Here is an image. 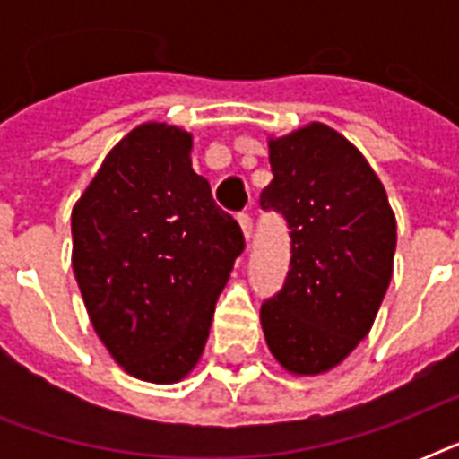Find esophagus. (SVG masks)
Returning a JSON list of instances; mask_svg holds the SVG:
<instances>
[{"instance_id": "obj_1", "label": "esophagus", "mask_w": 459, "mask_h": 459, "mask_svg": "<svg viewBox=\"0 0 459 459\" xmlns=\"http://www.w3.org/2000/svg\"><path fill=\"white\" fill-rule=\"evenodd\" d=\"M238 223H240V229H243L245 240L250 243V238H252V216L250 214H238Z\"/></svg>"}]
</instances>
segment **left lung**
I'll use <instances>...</instances> for the list:
<instances>
[{"label": "left lung", "mask_w": 459, "mask_h": 459, "mask_svg": "<svg viewBox=\"0 0 459 459\" xmlns=\"http://www.w3.org/2000/svg\"><path fill=\"white\" fill-rule=\"evenodd\" d=\"M273 180L262 209L290 229V269L259 319L276 362L316 377L369 333L393 276L395 214L384 183L350 140L324 124L269 138Z\"/></svg>", "instance_id": "1"}]
</instances>
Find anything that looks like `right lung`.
<instances>
[{
    "label": "right lung",
    "mask_w": 459,
    "mask_h": 459,
    "mask_svg": "<svg viewBox=\"0 0 459 459\" xmlns=\"http://www.w3.org/2000/svg\"><path fill=\"white\" fill-rule=\"evenodd\" d=\"M190 150L193 135L178 126L133 128L71 212V262L95 333L150 384H176L200 362L216 300L245 250Z\"/></svg>",
    "instance_id": "obj_1"
}]
</instances>
